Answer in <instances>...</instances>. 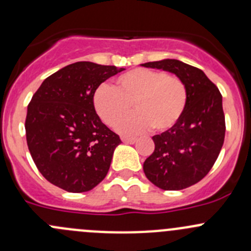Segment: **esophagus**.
Listing matches in <instances>:
<instances>
[{
    "instance_id": "obj_1",
    "label": "esophagus",
    "mask_w": 251,
    "mask_h": 251,
    "mask_svg": "<svg viewBox=\"0 0 251 251\" xmlns=\"http://www.w3.org/2000/svg\"><path fill=\"white\" fill-rule=\"evenodd\" d=\"M121 141L123 142H125V143H130V144H133V143H136V138H133V137H121Z\"/></svg>"
}]
</instances>
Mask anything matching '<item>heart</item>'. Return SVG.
<instances>
[{
  "mask_svg": "<svg viewBox=\"0 0 251 251\" xmlns=\"http://www.w3.org/2000/svg\"><path fill=\"white\" fill-rule=\"evenodd\" d=\"M187 102L188 91L181 78L144 68L120 75L115 88L102 83L93 93L96 113L107 125H114L133 104L135 113L116 122V130L125 135H137L149 127L155 132L170 130L183 115Z\"/></svg>",
  "mask_w": 251,
  "mask_h": 251,
  "instance_id": "1",
  "label": "heart"
}]
</instances>
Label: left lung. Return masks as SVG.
I'll list each match as a JSON object with an SVG mask.
<instances>
[{
    "mask_svg": "<svg viewBox=\"0 0 251 251\" xmlns=\"http://www.w3.org/2000/svg\"><path fill=\"white\" fill-rule=\"evenodd\" d=\"M170 72L186 83L188 102L178 123L153 136L155 149L143 164L147 178L164 191H179L203 179L224 146L226 124L222 96L203 70L164 59L142 64Z\"/></svg>",
    "mask_w": 251,
    "mask_h": 251,
    "instance_id": "obj_1",
    "label": "left lung"
}]
</instances>
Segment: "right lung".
I'll return each instance as SVG.
<instances>
[{"label": "right lung", "instance_id": "obj_1", "mask_svg": "<svg viewBox=\"0 0 251 251\" xmlns=\"http://www.w3.org/2000/svg\"><path fill=\"white\" fill-rule=\"evenodd\" d=\"M123 70L92 62L73 63L48 76L32 96L25 120L26 142L48 182L82 193L107 176L121 141L96 113L93 93Z\"/></svg>", "mask_w": 251, "mask_h": 251}]
</instances>
